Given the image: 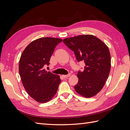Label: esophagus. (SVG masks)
<instances>
[{"instance_id": "esophagus-1", "label": "esophagus", "mask_w": 130, "mask_h": 130, "mask_svg": "<svg viewBox=\"0 0 130 130\" xmlns=\"http://www.w3.org/2000/svg\"><path fill=\"white\" fill-rule=\"evenodd\" d=\"M70 75H71V74H69L68 75H62V76L64 78H66V77H68L70 76Z\"/></svg>"}]
</instances>
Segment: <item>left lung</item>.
I'll return each instance as SVG.
<instances>
[{"mask_svg":"<svg viewBox=\"0 0 130 130\" xmlns=\"http://www.w3.org/2000/svg\"><path fill=\"white\" fill-rule=\"evenodd\" d=\"M63 42L73 50L77 60L85 62V69L78 71L75 91L81 96L91 98L104 87L111 70V55L108 46L91 35L64 38Z\"/></svg>","mask_w":130,"mask_h":130,"instance_id":"left-lung-1","label":"left lung"}]
</instances>
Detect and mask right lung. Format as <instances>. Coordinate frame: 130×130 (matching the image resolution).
Segmentation results:
<instances>
[{
	"instance_id": "add662e5",
	"label": "right lung",
	"mask_w": 130,
	"mask_h": 130,
	"mask_svg": "<svg viewBox=\"0 0 130 130\" xmlns=\"http://www.w3.org/2000/svg\"><path fill=\"white\" fill-rule=\"evenodd\" d=\"M62 40L42 37L31 42L23 51L19 62V73L27 94L36 101L44 103L55 95L61 82L60 76L44 69L49 66L54 49Z\"/></svg>"
}]
</instances>
